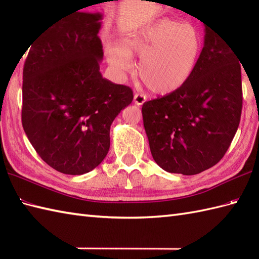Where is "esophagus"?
<instances>
[{
	"mask_svg": "<svg viewBox=\"0 0 259 259\" xmlns=\"http://www.w3.org/2000/svg\"><path fill=\"white\" fill-rule=\"evenodd\" d=\"M134 101L137 106H142L146 102V96L140 95V93H136L134 97Z\"/></svg>",
	"mask_w": 259,
	"mask_h": 259,
	"instance_id": "obj_1",
	"label": "esophagus"
}]
</instances>
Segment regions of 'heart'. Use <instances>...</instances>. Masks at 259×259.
I'll return each mask as SVG.
<instances>
[{
    "label": "heart",
    "instance_id": "heart-1",
    "mask_svg": "<svg viewBox=\"0 0 259 259\" xmlns=\"http://www.w3.org/2000/svg\"><path fill=\"white\" fill-rule=\"evenodd\" d=\"M201 47V34L195 25L161 19L123 38L122 47L109 46L107 58L122 73L134 68L133 59L140 60L138 74L148 89L168 95L188 81Z\"/></svg>",
    "mask_w": 259,
    "mask_h": 259
}]
</instances>
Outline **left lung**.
Wrapping results in <instances>:
<instances>
[{
	"mask_svg": "<svg viewBox=\"0 0 259 259\" xmlns=\"http://www.w3.org/2000/svg\"><path fill=\"white\" fill-rule=\"evenodd\" d=\"M241 108L238 58L205 26L203 48L188 81L142 106L153 160L168 172L186 176L211 168L232 144Z\"/></svg>",
	"mask_w": 259,
	"mask_h": 259,
	"instance_id": "left-lung-1",
	"label": "left lung"
}]
</instances>
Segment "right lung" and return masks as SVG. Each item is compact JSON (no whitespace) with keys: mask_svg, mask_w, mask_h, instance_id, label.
<instances>
[{"mask_svg":"<svg viewBox=\"0 0 259 259\" xmlns=\"http://www.w3.org/2000/svg\"><path fill=\"white\" fill-rule=\"evenodd\" d=\"M101 13L74 12L32 42L23 68L22 124L37 155L65 175L98 167L110 126L133 102L129 87L102 78Z\"/></svg>","mask_w":259,"mask_h":259,"instance_id":"add662e5","label":"right lung"}]
</instances>
